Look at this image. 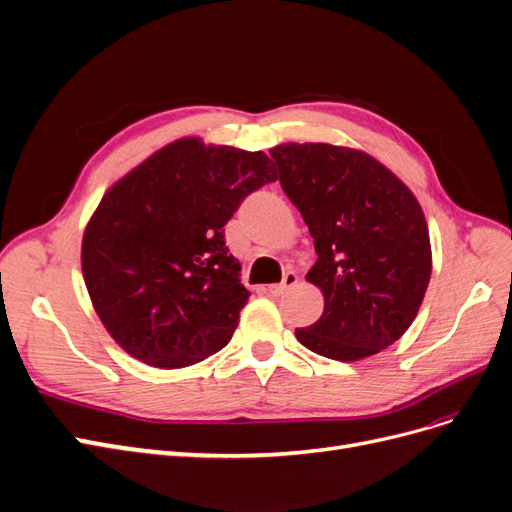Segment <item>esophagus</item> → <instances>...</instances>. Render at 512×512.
<instances>
[{
    "label": "esophagus",
    "mask_w": 512,
    "mask_h": 512,
    "mask_svg": "<svg viewBox=\"0 0 512 512\" xmlns=\"http://www.w3.org/2000/svg\"><path fill=\"white\" fill-rule=\"evenodd\" d=\"M295 282H297V274L293 270H289V272H285V276H282L278 285H270L268 291L272 295H282V293H287L291 287H295Z\"/></svg>",
    "instance_id": "34e87169"
}]
</instances>
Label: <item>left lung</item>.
<instances>
[{"mask_svg":"<svg viewBox=\"0 0 512 512\" xmlns=\"http://www.w3.org/2000/svg\"><path fill=\"white\" fill-rule=\"evenodd\" d=\"M270 154L314 238L318 259L306 278L325 295L323 316L295 329L297 339L344 363L392 346L418 314L432 270L420 202L365 151L285 143Z\"/></svg>","mask_w":512,"mask_h":512,"instance_id":"8db88e82","label":"left lung"}]
</instances>
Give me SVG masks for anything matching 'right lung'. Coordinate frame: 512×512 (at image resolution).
<instances>
[{
    "label": "right lung",
    "instance_id": "right-lung-1",
    "mask_svg": "<svg viewBox=\"0 0 512 512\" xmlns=\"http://www.w3.org/2000/svg\"><path fill=\"white\" fill-rule=\"evenodd\" d=\"M276 179L263 151L187 137L103 196L84 232L82 272L94 310L130 356L179 369L227 346L251 293L223 225Z\"/></svg>",
    "mask_w": 512,
    "mask_h": 512
}]
</instances>
